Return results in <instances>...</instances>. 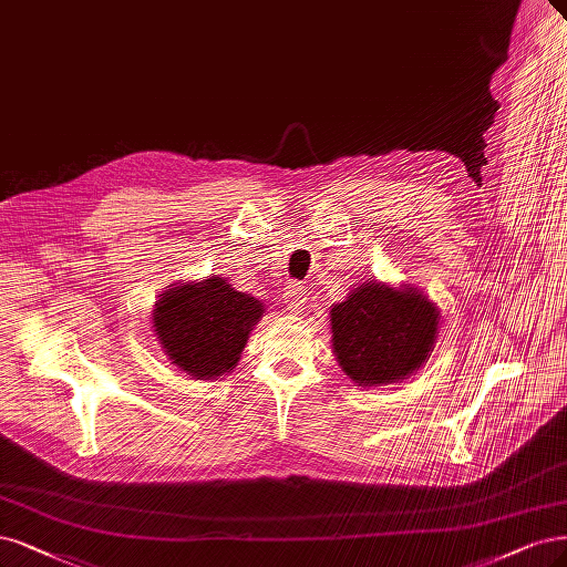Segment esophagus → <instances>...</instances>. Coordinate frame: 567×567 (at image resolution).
Instances as JSON below:
<instances>
[{"label":"esophagus","mask_w":567,"mask_h":567,"mask_svg":"<svg viewBox=\"0 0 567 567\" xmlns=\"http://www.w3.org/2000/svg\"><path fill=\"white\" fill-rule=\"evenodd\" d=\"M284 300H286V307L290 311H298L302 307V302H305V288L300 284H290L286 288V292H284Z\"/></svg>","instance_id":"34e87169"}]
</instances>
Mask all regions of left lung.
<instances>
[{
	"label": "left lung",
	"mask_w": 567,
	"mask_h": 567,
	"mask_svg": "<svg viewBox=\"0 0 567 567\" xmlns=\"http://www.w3.org/2000/svg\"><path fill=\"white\" fill-rule=\"evenodd\" d=\"M333 349L359 384L399 382L434 349L439 311L422 292L361 284L330 311Z\"/></svg>",
	"instance_id": "left-lung-1"
}]
</instances>
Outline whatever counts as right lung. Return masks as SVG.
Masks as SVG:
<instances>
[{
  "label": "right lung",
  "mask_w": 567,
  "mask_h": 567,
  "mask_svg": "<svg viewBox=\"0 0 567 567\" xmlns=\"http://www.w3.org/2000/svg\"><path fill=\"white\" fill-rule=\"evenodd\" d=\"M262 302L220 277L175 286L154 309V328L171 361L192 378H218L237 365Z\"/></svg>",
  "instance_id": "obj_1"
}]
</instances>
